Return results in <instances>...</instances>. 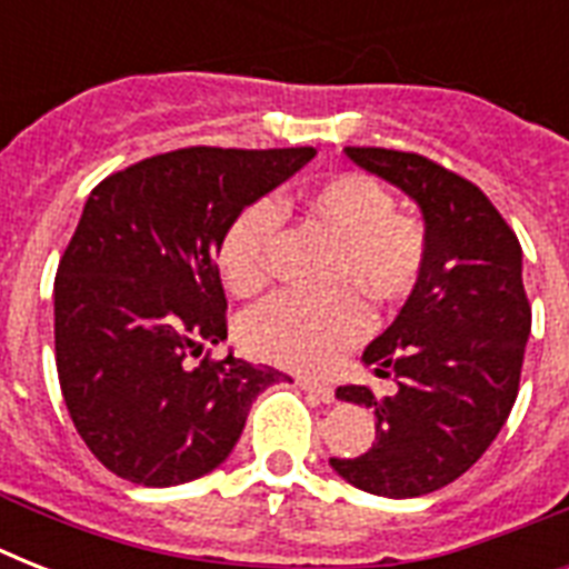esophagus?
<instances>
[{"instance_id": "1", "label": "esophagus", "mask_w": 569, "mask_h": 569, "mask_svg": "<svg viewBox=\"0 0 569 569\" xmlns=\"http://www.w3.org/2000/svg\"><path fill=\"white\" fill-rule=\"evenodd\" d=\"M301 389H307L310 396H316L319 401H325V405H330V401H333V389L325 387V383H316V380H301Z\"/></svg>"}]
</instances>
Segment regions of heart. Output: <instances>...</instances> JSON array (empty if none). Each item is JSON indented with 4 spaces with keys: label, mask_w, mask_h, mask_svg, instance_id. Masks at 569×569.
<instances>
[{
    "label": "heart",
    "mask_w": 569,
    "mask_h": 569,
    "mask_svg": "<svg viewBox=\"0 0 569 569\" xmlns=\"http://www.w3.org/2000/svg\"><path fill=\"white\" fill-rule=\"evenodd\" d=\"M307 212L333 230L337 280L363 289L378 307L401 303L422 271L425 232L398 212L396 197L366 173H337L303 194ZM283 212L274 200L244 206L218 244V268L236 295L257 292L274 266ZM351 286L328 295L280 292L241 319V342L253 357L298 372H328L369 330V310Z\"/></svg>",
    "instance_id": "obj_1"
}]
</instances>
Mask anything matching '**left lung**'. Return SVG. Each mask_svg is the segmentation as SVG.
Here are the masks:
<instances>
[{
  "instance_id": "left-lung-1",
  "label": "left lung",
  "mask_w": 569,
  "mask_h": 569,
  "mask_svg": "<svg viewBox=\"0 0 569 569\" xmlns=\"http://www.w3.org/2000/svg\"><path fill=\"white\" fill-rule=\"evenodd\" d=\"M348 159L405 191L425 218V259L396 321L363 351L398 392L339 387L375 410L372 449L330 458L348 485L389 499L440 490L502 431L520 389L531 333L522 248L485 191L442 164L383 147H346Z\"/></svg>"
}]
</instances>
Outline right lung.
<instances>
[{
  "mask_svg": "<svg viewBox=\"0 0 569 569\" xmlns=\"http://www.w3.org/2000/svg\"><path fill=\"white\" fill-rule=\"evenodd\" d=\"M312 147H186L91 191L56 274V366L76 431L132 485L212 472L253 398L286 378L227 355L218 244L236 214L310 162Z\"/></svg>",
  "mask_w": 569,
  "mask_h": 569,
  "instance_id": "1",
  "label": "right lung"
}]
</instances>
